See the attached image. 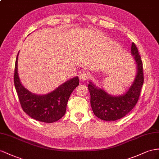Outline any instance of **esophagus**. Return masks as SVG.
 Instances as JSON below:
<instances>
[{
	"label": "esophagus",
	"instance_id": "obj_1",
	"mask_svg": "<svg viewBox=\"0 0 159 159\" xmlns=\"http://www.w3.org/2000/svg\"><path fill=\"white\" fill-rule=\"evenodd\" d=\"M89 76V73L87 71H84L81 72L79 75V79L81 82H84V81L87 80Z\"/></svg>",
	"mask_w": 159,
	"mask_h": 159
}]
</instances>
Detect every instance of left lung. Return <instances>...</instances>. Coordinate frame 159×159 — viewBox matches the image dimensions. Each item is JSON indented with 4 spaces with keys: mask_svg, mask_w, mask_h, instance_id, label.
<instances>
[{
    "mask_svg": "<svg viewBox=\"0 0 159 159\" xmlns=\"http://www.w3.org/2000/svg\"><path fill=\"white\" fill-rule=\"evenodd\" d=\"M131 54L136 64V75L133 83L124 94L113 96L89 81L88 89L91 95V105L94 114L105 121H116L122 118L135 107L144 83L143 67L140 56L134 43Z\"/></svg>",
    "mask_w": 159,
    "mask_h": 159,
    "instance_id": "left-lung-1",
    "label": "left lung"
}]
</instances>
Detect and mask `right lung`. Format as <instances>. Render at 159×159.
<instances>
[{"mask_svg":"<svg viewBox=\"0 0 159 159\" xmlns=\"http://www.w3.org/2000/svg\"><path fill=\"white\" fill-rule=\"evenodd\" d=\"M18 56L19 53L15 62L14 84L23 111L34 120L45 123L59 120L66 113L72 92L79 86V77L69 79L47 94H35L27 90L21 83L18 74Z\"/></svg>","mask_w":159,"mask_h":159,"instance_id":"add662e5","label":"right lung"}]
</instances>
